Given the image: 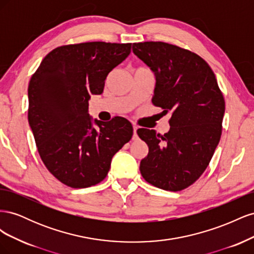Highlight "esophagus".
<instances>
[{
	"instance_id": "34e87169",
	"label": "esophagus",
	"mask_w": 254,
	"mask_h": 254,
	"mask_svg": "<svg viewBox=\"0 0 254 254\" xmlns=\"http://www.w3.org/2000/svg\"><path fill=\"white\" fill-rule=\"evenodd\" d=\"M136 130H137V127H136L135 125H133V136H132V139H133V140H136V139H137Z\"/></svg>"
}]
</instances>
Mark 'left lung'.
Segmentation results:
<instances>
[{
  "label": "left lung",
  "instance_id": "obj_1",
  "mask_svg": "<svg viewBox=\"0 0 254 254\" xmlns=\"http://www.w3.org/2000/svg\"><path fill=\"white\" fill-rule=\"evenodd\" d=\"M132 51L156 75L152 104L172 112L164 135L136 130L148 145L140 172L159 189L182 190L203 174L219 143L224 95L210 65L193 52L160 41L133 43Z\"/></svg>",
  "mask_w": 254,
  "mask_h": 254
}]
</instances>
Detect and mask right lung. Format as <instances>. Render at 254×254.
Masks as SVG:
<instances>
[{
  "instance_id": "obj_1",
  "label": "right lung",
  "mask_w": 254,
  "mask_h": 254,
  "mask_svg": "<svg viewBox=\"0 0 254 254\" xmlns=\"http://www.w3.org/2000/svg\"><path fill=\"white\" fill-rule=\"evenodd\" d=\"M131 43L84 42L58 47L43 58L28 84V123L42 162L73 189L103 181L112 157L130 141L131 123L95 120L91 94H102L108 74L124 61Z\"/></svg>"
}]
</instances>
